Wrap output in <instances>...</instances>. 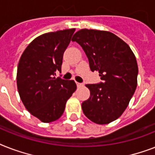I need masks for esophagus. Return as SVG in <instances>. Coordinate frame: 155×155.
<instances>
[{"mask_svg": "<svg viewBox=\"0 0 155 155\" xmlns=\"http://www.w3.org/2000/svg\"><path fill=\"white\" fill-rule=\"evenodd\" d=\"M76 85H77L78 87H82V86H84V84H83L82 83H79V82H76Z\"/></svg>", "mask_w": 155, "mask_h": 155, "instance_id": "esophagus-1", "label": "esophagus"}]
</instances>
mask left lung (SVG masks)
I'll list each match as a JSON object with an SVG mask.
<instances>
[{
    "label": "left lung",
    "mask_w": 155,
    "mask_h": 155,
    "mask_svg": "<svg viewBox=\"0 0 155 155\" xmlns=\"http://www.w3.org/2000/svg\"><path fill=\"white\" fill-rule=\"evenodd\" d=\"M84 51L92 71L102 82L86 84L90 97L82 103L84 115L99 125L117 120L127 108L137 84L138 68L129 45L108 31L83 29L73 35Z\"/></svg>",
    "instance_id": "obj_1"
}]
</instances>
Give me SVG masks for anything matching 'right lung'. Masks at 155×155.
<instances>
[{
    "label": "right lung",
    "instance_id": "obj_1",
    "mask_svg": "<svg viewBox=\"0 0 155 155\" xmlns=\"http://www.w3.org/2000/svg\"><path fill=\"white\" fill-rule=\"evenodd\" d=\"M75 29L58 30L34 39L21 56L17 86L25 108L41 121L49 123L63 115L66 103L76 90L74 80L56 78L63 53Z\"/></svg>",
    "mask_w": 155,
    "mask_h": 155
}]
</instances>
